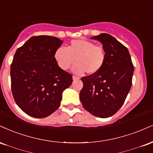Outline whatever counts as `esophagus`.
Wrapping results in <instances>:
<instances>
[{"instance_id": "34e87169", "label": "esophagus", "mask_w": 153, "mask_h": 153, "mask_svg": "<svg viewBox=\"0 0 153 153\" xmlns=\"http://www.w3.org/2000/svg\"><path fill=\"white\" fill-rule=\"evenodd\" d=\"M73 79L74 80H79V79H80V78H79V77H78V76H75V75H73Z\"/></svg>"}]
</instances>
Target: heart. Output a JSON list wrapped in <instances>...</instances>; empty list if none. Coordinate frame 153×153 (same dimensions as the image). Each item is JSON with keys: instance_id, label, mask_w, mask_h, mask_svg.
Wrapping results in <instances>:
<instances>
[{"instance_id": "b5f03b06", "label": "heart", "mask_w": 153, "mask_h": 153, "mask_svg": "<svg viewBox=\"0 0 153 153\" xmlns=\"http://www.w3.org/2000/svg\"><path fill=\"white\" fill-rule=\"evenodd\" d=\"M106 57L103 47L85 39L73 40L66 49L59 47L54 52L56 62L65 71L76 61L73 71L77 74L85 71L91 75L98 73L104 64Z\"/></svg>"}]
</instances>
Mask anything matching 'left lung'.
Listing matches in <instances>:
<instances>
[{
	"label": "left lung",
	"instance_id": "1",
	"mask_svg": "<svg viewBox=\"0 0 153 153\" xmlns=\"http://www.w3.org/2000/svg\"><path fill=\"white\" fill-rule=\"evenodd\" d=\"M98 40L106 51V60L98 73L82 77L80 93L82 106L100 118L113 116L122 107L130 90L134 66L125 46L111 35L101 34Z\"/></svg>",
	"mask_w": 153,
	"mask_h": 153
}]
</instances>
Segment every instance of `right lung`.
Instances as JSON below:
<instances>
[{
    "mask_svg": "<svg viewBox=\"0 0 153 153\" xmlns=\"http://www.w3.org/2000/svg\"><path fill=\"white\" fill-rule=\"evenodd\" d=\"M62 41L34 36L17 49L10 65L11 91L19 108L35 118H45L59 108L62 94L73 76L59 68L54 52Z\"/></svg>",
    "mask_w": 153,
    "mask_h": 153,
    "instance_id": "add662e5",
    "label": "right lung"
}]
</instances>
